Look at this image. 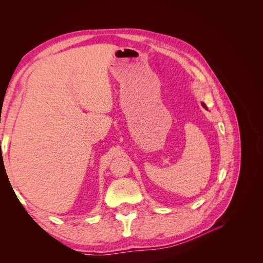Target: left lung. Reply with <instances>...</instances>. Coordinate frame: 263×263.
I'll return each instance as SVG.
<instances>
[{
  "mask_svg": "<svg viewBox=\"0 0 263 263\" xmlns=\"http://www.w3.org/2000/svg\"><path fill=\"white\" fill-rule=\"evenodd\" d=\"M202 106H203V107L206 109V106H205V103H204V102H202Z\"/></svg>",
  "mask_w": 263,
  "mask_h": 263,
  "instance_id": "left-lung-1",
  "label": "left lung"
}]
</instances>
